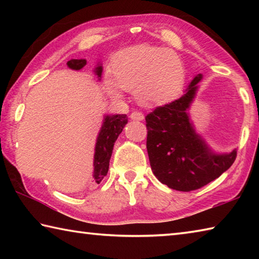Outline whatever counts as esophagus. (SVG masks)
Instances as JSON below:
<instances>
[{"instance_id":"obj_1","label":"esophagus","mask_w":259,"mask_h":259,"mask_svg":"<svg viewBox=\"0 0 259 259\" xmlns=\"http://www.w3.org/2000/svg\"><path fill=\"white\" fill-rule=\"evenodd\" d=\"M131 120H137V121H143L144 120V114L142 112H133L130 114Z\"/></svg>"}]
</instances>
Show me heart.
I'll return each mask as SVG.
<instances>
[{
	"label": "heart",
	"mask_w": 259,
	"mask_h": 259,
	"mask_svg": "<svg viewBox=\"0 0 259 259\" xmlns=\"http://www.w3.org/2000/svg\"><path fill=\"white\" fill-rule=\"evenodd\" d=\"M113 81L106 87L116 96L119 89L136 91V98L147 106L163 105L176 99L185 84L182 59L166 48L138 46L121 51L112 61Z\"/></svg>",
	"instance_id": "b5f03b06"
}]
</instances>
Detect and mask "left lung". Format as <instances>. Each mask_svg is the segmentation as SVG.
I'll use <instances>...</instances> for the list:
<instances>
[{"label":"left lung","instance_id":"obj_1","mask_svg":"<svg viewBox=\"0 0 259 259\" xmlns=\"http://www.w3.org/2000/svg\"><path fill=\"white\" fill-rule=\"evenodd\" d=\"M196 75L181 98L147 114L146 147L153 174L170 188L190 192L214 181L233 164L236 150L216 154L195 133L187 109L194 99Z\"/></svg>","mask_w":259,"mask_h":259}]
</instances>
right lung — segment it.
Returning a JSON list of instances; mask_svg holds the SVG:
<instances>
[{"mask_svg":"<svg viewBox=\"0 0 259 259\" xmlns=\"http://www.w3.org/2000/svg\"><path fill=\"white\" fill-rule=\"evenodd\" d=\"M85 65V59H71L67 61V66L72 69H75V71L83 68ZM102 66L96 67L95 73L99 77V80L102 77ZM126 123H128V117H126L125 114L105 116L95 148L94 181L96 184H99L107 175L114 144H115L117 137H119V135L122 133Z\"/></svg>","mask_w":259,"mask_h":259,"instance_id":"obj_1","label":"right lung"}]
</instances>
